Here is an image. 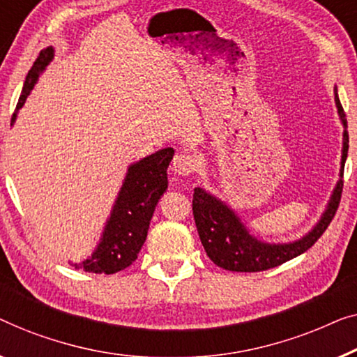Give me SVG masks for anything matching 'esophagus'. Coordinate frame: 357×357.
Instances as JSON below:
<instances>
[{
    "label": "esophagus",
    "instance_id": "34e87169",
    "mask_svg": "<svg viewBox=\"0 0 357 357\" xmlns=\"http://www.w3.org/2000/svg\"><path fill=\"white\" fill-rule=\"evenodd\" d=\"M197 169V158L190 152H179L176 157L173 158V172L183 176H189Z\"/></svg>",
    "mask_w": 357,
    "mask_h": 357
}]
</instances>
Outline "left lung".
Returning <instances> with one entry per match:
<instances>
[{
	"label": "left lung",
	"mask_w": 357,
	"mask_h": 357,
	"mask_svg": "<svg viewBox=\"0 0 357 357\" xmlns=\"http://www.w3.org/2000/svg\"><path fill=\"white\" fill-rule=\"evenodd\" d=\"M333 93L340 121L344 129L343 149H341L340 179L336 181L322 217L303 238L289 241V243H267L250 233L239 215L227 202L210 194L208 190L195 188L192 199L195 227H197L205 252L215 265L229 272H264L304 254L327 229L340 204L341 190H343V169L349 147L348 130H346L348 123H346V114L340 103L336 85Z\"/></svg>",
	"instance_id": "1"
}]
</instances>
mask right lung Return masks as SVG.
Masks as SVG:
<instances>
[{
    "mask_svg": "<svg viewBox=\"0 0 357 357\" xmlns=\"http://www.w3.org/2000/svg\"><path fill=\"white\" fill-rule=\"evenodd\" d=\"M53 58L54 48L48 47L42 50L40 56L35 59L24 82L11 124L16 123L17 112L24 107L38 77L53 61ZM173 155L174 150L168 147L129 165L97 248L82 262L73 264L76 268L90 273L112 275L128 268L137 259L139 250L147 238L155 207L168 189L167 169Z\"/></svg>",
    "mask_w": 357,
    "mask_h": 357,
    "instance_id": "1",
    "label": "right lung"
}]
</instances>
